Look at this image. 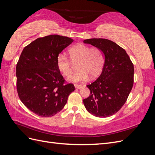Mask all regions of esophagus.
<instances>
[{
  "label": "esophagus",
  "instance_id": "1",
  "mask_svg": "<svg viewBox=\"0 0 155 155\" xmlns=\"http://www.w3.org/2000/svg\"><path fill=\"white\" fill-rule=\"evenodd\" d=\"M74 87H75V88H78V89H79V88H81V85H74Z\"/></svg>",
  "mask_w": 155,
  "mask_h": 155
}]
</instances>
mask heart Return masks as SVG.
Here are the masks:
<instances>
[{
  "label": "heart",
  "instance_id": "b5f03b06",
  "mask_svg": "<svg viewBox=\"0 0 155 155\" xmlns=\"http://www.w3.org/2000/svg\"><path fill=\"white\" fill-rule=\"evenodd\" d=\"M68 54L70 59L73 63L78 61V70L68 78L70 82L85 81L89 76L95 78L101 73L104 64V58L100 49L79 44L70 48ZM57 65L64 76H68L72 73V63L66 55L62 54L58 56Z\"/></svg>",
  "mask_w": 155,
  "mask_h": 155
}]
</instances>
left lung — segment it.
Here are the masks:
<instances>
[{"label": "left lung", "instance_id": "8db88e82", "mask_svg": "<svg viewBox=\"0 0 155 155\" xmlns=\"http://www.w3.org/2000/svg\"><path fill=\"white\" fill-rule=\"evenodd\" d=\"M100 49L105 55L101 74L87 87L90 96L83 100L87 111L96 117H109L116 114L125 104L134 83V66L125 50L106 39L83 41Z\"/></svg>", "mask_w": 155, "mask_h": 155}]
</instances>
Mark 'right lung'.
I'll use <instances>...</instances> for the list:
<instances>
[{
	"instance_id": "1",
	"label": "right lung",
	"mask_w": 155,
	"mask_h": 155,
	"mask_svg": "<svg viewBox=\"0 0 155 155\" xmlns=\"http://www.w3.org/2000/svg\"><path fill=\"white\" fill-rule=\"evenodd\" d=\"M74 40L50 35L40 37L23 49L16 67L18 97L28 109L42 117L54 116L61 110L72 83H65L57 65L59 54Z\"/></svg>"
}]
</instances>
